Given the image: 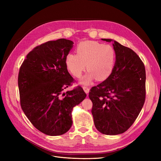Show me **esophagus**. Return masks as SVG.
<instances>
[{
  "instance_id": "obj_1",
  "label": "esophagus",
  "mask_w": 161,
  "mask_h": 161,
  "mask_svg": "<svg viewBox=\"0 0 161 161\" xmlns=\"http://www.w3.org/2000/svg\"><path fill=\"white\" fill-rule=\"evenodd\" d=\"M82 89H83L84 91L85 92V93L89 94V87L83 86H82Z\"/></svg>"
}]
</instances>
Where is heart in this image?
<instances>
[{
    "label": "heart",
    "mask_w": 161,
    "mask_h": 161,
    "mask_svg": "<svg viewBox=\"0 0 161 161\" xmlns=\"http://www.w3.org/2000/svg\"><path fill=\"white\" fill-rule=\"evenodd\" d=\"M76 53H69L66 57L68 69L75 77H79L86 69L88 73L80 79L82 84L89 85L95 78L98 80H105L113 71L116 53L110 45L96 42L80 43L76 48Z\"/></svg>",
    "instance_id": "heart-1"
}]
</instances>
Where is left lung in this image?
<instances>
[{"label": "left lung", "instance_id": "obj_1", "mask_svg": "<svg viewBox=\"0 0 161 161\" xmlns=\"http://www.w3.org/2000/svg\"><path fill=\"white\" fill-rule=\"evenodd\" d=\"M116 53L110 76L92 87L89 97L97 130L106 135L128 130L137 118L146 97V71L142 61L130 48L111 39Z\"/></svg>", "mask_w": 161, "mask_h": 161}]
</instances>
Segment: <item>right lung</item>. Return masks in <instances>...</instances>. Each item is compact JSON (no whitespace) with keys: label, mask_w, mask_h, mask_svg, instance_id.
<instances>
[{"label":"right lung","mask_w":161,"mask_h":161,"mask_svg":"<svg viewBox=\"0 0 161 161\" xmlns=\"http://www.w3.org/2000/svg\"><path fill=\"white\" fill-rule=\"evenodd\" d=\"M73 43L62 38L38 46L19 70L21 108L34 127L48 136L62 135L70 130L73 108L86 96L79 86L63 92L74 81L66 65Z\"/></svg>","instance_id":"obj_1"}]
</instances>
